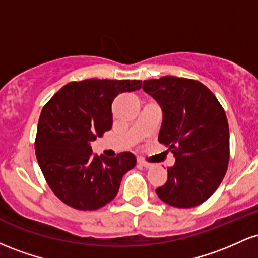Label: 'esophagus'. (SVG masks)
<instances>
[{"label": "esophagus", "instance_id": "obj_1", "mask_svg": "<svg viewBox=\"0 0 258 258\" xmlns=\"http://www.w3.org/2000/svg\"><path fill=\"white\" fill-rule=\"evenodd\" d=\"M137 162H138V165H141V166H143V167H150V166H152V164H150V162H148L143 159H138Z\"/></svg>", "mask_w": 258, "mask_h": 258}]
</instances>
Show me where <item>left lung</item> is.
Instances as JSON below:
<instances>
[{"label":"left lung","instance_id":"1","mask_svg":"<svg viewBox=\"0 0 258 258\" xmlns=\"http://www.w3.org/2000/svg\"><path fill=\"white\" fill-rule=\"evenodd\" d=\"M143 90L162 106L159 142L176 156L167 180L156 189L164 203L190 209L217 190L229 162V127L223 106L197 80L162 76Z\"/></svg>","mask_w":258,"mask_h":258}]
</instances>
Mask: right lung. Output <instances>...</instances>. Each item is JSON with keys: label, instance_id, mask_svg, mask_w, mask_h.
Returning <instances> with one entry per match:
<instances>
[{"label": "right lung", "instance_id": "obj_1", "mask_svg": "<svg viewBox=\"0 0 258 258\" xmlns=\"http://www.w3.org/2000/svg\"><path fill=\"white\" fill-rule=\"evenodd\" d=\"M141 87V80L73 81L44 104L35 153L47 184L68 206L93 211L106 205L116 197L123 174L136 166L133 154L98 156L90 143L111 128L115 97Z\"/></svg>", "mask_w": 258, "mask_h": 258}]
</instances>
